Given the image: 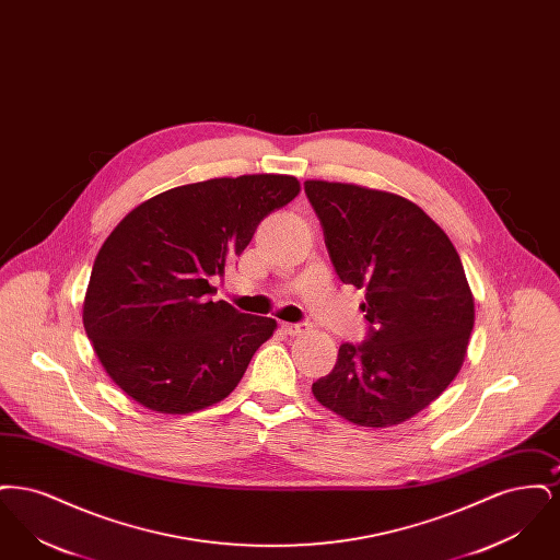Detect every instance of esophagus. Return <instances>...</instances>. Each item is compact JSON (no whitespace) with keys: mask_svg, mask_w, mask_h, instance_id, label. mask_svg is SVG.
Segmentation results:
<instances>
[{"mask_svg":"<svg viewBox=\"0 0 560 560\" xmlns=\"http://www.w3.org/2000/svg\"><path fill=\"white\" fill-rule=\"evenodd\" d=\"M281 329H283L288 336H300V334H304V331L308 329V325H306V323H283Z\"/></svg>","mask_w":560,"mask_h":560,"instance_id":"1","label":"esophagus"}]
</instances>
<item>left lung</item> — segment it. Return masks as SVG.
Returning <instances> with one entry per match:
<instances>
[{
  "mask_svg": "<svg viewBox=\"0 0 560 560\" xmlns=\"http://www.w3.org/2000/svg\"><path fill=\"white\" fill-rule=\"evenodd\" d=\"M304 190L338 277L365 290L361 311L372 323L361 347H340L313 395L357 427H397L441 397L466 359L475 295L459 254L400 195L327 180Z\"/></svg>",
  "mask_w": 560,
  "mask_h": 560,
  "instance_id": "left-lung-1",
  "label": "left lung"
}]
</instances>
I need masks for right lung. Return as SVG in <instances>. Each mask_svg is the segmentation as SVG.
Here are the masks:
<instances>
[{
    "mask_svg": "<svg viewBox=\"0 0 560 560\" xmlns=\"http://www.w3.org/2000/svg\"><path fill=\"white\" fill-rule=\"evenodd\" d=\"M298 192L285 174L212 178L142 201L113 229L92 267L83 327L130 399L185 416L237 388L277 320L212 302L208 279Z\"/></svg>",
    "mask_w": 560,
    "mask_h": 560,
    "instance_id": "add662e5",
    "label": "right lung"
}]
</instances>
